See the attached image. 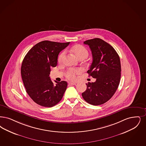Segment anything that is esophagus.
<instances>
[{
	"label": "esophagus",
	"mask_w": 146,
	"mask_h": 146,
	"mask_svg": "<svg viewBox=\"0 0 146 146\" xmlns=\"http://www.w3.org/2000/svg\"><path fill=\"white\" fill-rule=\"evenodd\" d=\"M68 84L70 85H76V83H75V82H68Z\"/></svg>",
	"instance_id": "obj_1"
}]
</instances>
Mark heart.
Instances as JSON below:
<instances>
[{"label": "heart", "instance_id": "obj_1", "mask_svg": "<svg viewBox=\"0 0 146 146\" xmlns=\"http://www.w3.org/2000/svg\"><path fill=\"white\" fill-rule=\"evenodd\" d=\"M72 52H73L77 58H86L88 55V49L81 44H77L72 47ZM65 52H61L58 56V62H61L64 57ZM82 72V70L80 68H70L66 72V77L71 80H76V76L80 74Z\"/></svg>", "mask_w": 146, "mask_h": 146}]
</instances>
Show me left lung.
Returning a JSON list of instances; mask_svg holds the SVG:
<instances>
[{"mask_svg":"<svg viewBox=\"0 0 146 146\" xmlns=\"http://www.w3.org/2000/svg\"><path fill=\"white\" fill-rule=\"evenodd\" d=\"M84 43L89 46L93 58L88 73L96 81L86 84L87 89L82 96L91 105H101L111 98L118 87L121 72L120 58L115 49L100 38L88 40Z\"/></svg>","mask_w":146,"mask_h":146,"instance_id":"obj_1","label":"left lung"}]
</instances>
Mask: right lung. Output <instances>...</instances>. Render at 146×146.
Returning a JSON list of instances; mask_svg holds the SVG:
<instances>
[{
	"label": "right lung",
	"mask_w": 146,
	"mask_h": 146,
	"mask_svg": "<svg viewBox=\"0 0 146 146\" xmlns=\"http://www.w3.org/2000/svg\"><path fill=\"white\" fill-rule=\"evenodd\" d=\"M70 43L41 41L25 56L21 66L22 78L27 94L37 104L50 108L62 98L67 82L55 80L54 84L49 74L50 68L57 65L58 54Z\"/></svg>",
	"instance_id": "obj_1"
}]
</instances>
